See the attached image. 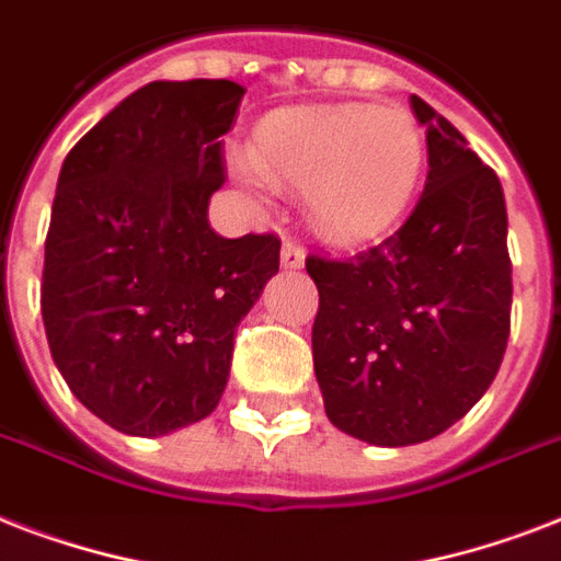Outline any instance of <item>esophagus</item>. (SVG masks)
<instances>
[{
  "mask_svg": "<svg viewBox=\"0 0 561 561\" xmlns=\"http://www.w3.org/2000/svg\"><path fill=\"white\" fill-rule=\"evenodd\" d=\"M302 262H306V250L294 238H285L282 241V267L285 271H297V267H302Z\"/></svg>",
  "mask_w": 561,
  "mask_h": 561,
  "instance_id": "esophagus-1",
  "label": "esophagus"
}]
</instances>
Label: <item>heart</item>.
I'll return each mask as SVG.
<instances>
[{
    "label": "heart",
    "instance_id": "b5f03b06",
    "mask_svg": "<svg viewBox=\"0 0 561 561\" xmlns=\"http://www.w3.org/2000/svg\"><path fill=\"white\" fill-rule=\"evenodd\" d=\"M241 186L308 188L314 227L332 241L381 236L408 211L425 171V136L401 107H290L262 122L255 151L229 153Z\"/></svg>",
    "mask_w": 561,
    "mask_h": 561
}]
</instances>
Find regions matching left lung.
Instances as JSON below:
<instances>
[{"mask_svg":"<svg viewBox=\"0 0 561 561\" xmlns=\"http://www.w3.org/2000/svg\"><path fill=\"white\" fill-rule=\"evenodd\" d=\"M427 180L410 218L352 259L308 255L320 294L311 350L325 416L369 445L434 439L495 381L513 262L501 180L422 99Z\"/></svg>","mask_w":561,"mask_h":561,"instance_id":"1","label":"left lung"}]
</instances>
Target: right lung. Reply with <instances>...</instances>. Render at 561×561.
I'll return each mask as SVG.
<instances>
[{
	"instance_id": "right-lung-1",
	"label": "right lung",
	"mask_w": 561,
	"mask_h": 561,
	"mask_svg": "<svg viewBox=\"0 0 561 561\" xmlns=\"http://www.w3.org/2000/svg\"><path fill=\"white\" fill-rule=\"evenodd\" d=\"M244 87L153 81L110 110L57 178L39 308L83 408L162 436L218 408L238 323L279 271L273 232L224 238L209 197Z\"/></svg>"
}]
</instances>
